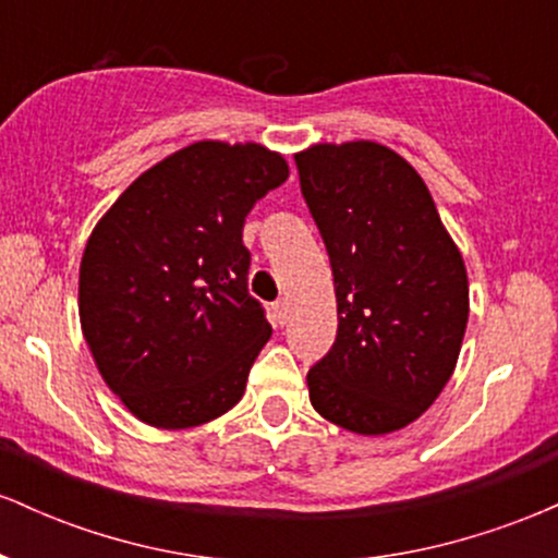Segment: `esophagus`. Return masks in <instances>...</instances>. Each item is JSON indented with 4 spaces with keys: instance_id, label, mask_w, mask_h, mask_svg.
<instances>
[{
    "instance_id": "obj_1",
    "label": "esophagus",
    "mask_w": 558,
    "mask_h": 558,
    "mask_svg": "<svg viewBox=\"0 0 558 558\" xmlns=\"http://www.w3.org/2000/svg\"><path fill=\"white\" fill-rule=\"evenodd\" d=\"M272 317H275V325H286V319H288L286 299L275 301V304H272Z\"/></svg>"
}]
</instances>
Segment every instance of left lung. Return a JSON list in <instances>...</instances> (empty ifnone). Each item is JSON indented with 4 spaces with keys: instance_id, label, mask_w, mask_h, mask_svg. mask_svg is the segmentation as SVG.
I'll use <instances>...</instances> for the list:
<instances>
[{
    "instance_id": "8db88e82",
    "label": "left lung",
    "mask_w": 558,
    "mask_h": 558,
    "mask_svg": "<svg viewBox=\"0 0 558 558\" xmlns=\"http://www.w3.org/2000/svg\"><path fill=\"white\" fill-rule=\"evenodd\" d=\"M301 194L328 248L338 336L306 375L312 407L360 435L401 430L451 380L470 280L420 172L375 141L296 155Z\"/></svg>"
}]
</instances>
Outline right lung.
Listing matches in <instances>:
<instances>
[{
    "label": "right lung",
    "instance_id": "obj_1",
    "mask_svg": "<svg viewBox=\"0 0 558 558\" xmlns=\"http://www.w3.org/2000/svg\"><path fill=\"white\" fill-rule=\"evenodd\" d=\"M286 178L267 146L196 141L141 172L96 222L78 275L81 330L133 417L183 430L241 401L272 336L248 296L241 230Z\"/></svg>",
    "mask_w": 558,
    "mask_h": 558
}]
</instances>
